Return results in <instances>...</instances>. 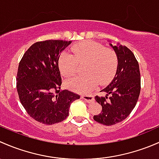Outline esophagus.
I'll return each mask as SVG.
<instances>
[{
	"mask_svg": "<svg viewBox=\"0 0 159 159\" xmlns=\"http://www.w3.org/2000/svg\"><path fill=\"white\" fill-rule=\"evenodd\" d=\"M81 98L84 99L86 102H87L88 103H91V102H93L94 101V98H93V96L92 94L83 95V96H81Z\"/></svg>",
	"mask_w": 159,
	"mask_h": 159,
	"instance_id": "34e87169",
	"label": "esophagus"
}]
</instances>
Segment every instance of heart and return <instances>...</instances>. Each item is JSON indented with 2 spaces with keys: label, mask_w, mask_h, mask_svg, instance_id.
<instances>
[{
  "label": "heart",
  "mask_w": 159,
  "mask_h": 159,
  "mask_svg": "<svg viewBox=\"0 0 159 159\" xmlns=\"http://www.w3.org/2000/svg\"><path fill=\"white\" fill-rule=\"evenodd\" d=\"M72 53L64 52L59 58V68L62 75L72 76L78 71L80 64H86V74L66 80L69 89L79 93L90 91L99 82L106 84L115 75L118 66L117 54L112 49L96 42L84 41L72 47Z\"/></svg>",
  "instance_id": "1"
}]
</instances>
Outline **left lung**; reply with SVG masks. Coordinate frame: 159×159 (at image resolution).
Here are the masks:
<instances>
[{
    "instance_id": "1",
    "label": "left lung",
    "mask_w": 159,
    "mask_h": 159,
    "mask_svg": "<svg viewBox=\"0 0 159 159\" xmlns=\"http://www.w3.org/2000/svg\"><path fill=\"white\" fill-rule=\"evenodd\" d=\"M110 46L118 57L117 71L110 84L101 90L106 96L95 97L102 106V112L93 116L95 121L105 125L126 119L135 108L141 90L139 66L134 53L121 44Z\"/></svg>"
}]
</instances>
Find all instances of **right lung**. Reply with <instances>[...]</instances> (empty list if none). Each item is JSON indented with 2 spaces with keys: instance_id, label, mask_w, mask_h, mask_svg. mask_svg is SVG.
<instances>
[{
  "instance_id": "right-lung-1",
  "label": "right lung",
  "mask_w": 159,
  "mask_h": 159,
  "mask_svg": "<svg viewBox=\"0 0 159 159\" xmlns=\"http://www.w3.org/2000/svg\"><path fill=\"white\" fill-rule=\"evenodd\" d=\"M70 43L60 40L36 42L19 63L16 80L20 101L28 115L40 123L53 125L66 119L70 104L80 98L71 91H60L59 58Z\"/></svg>"
}]
</instances>
